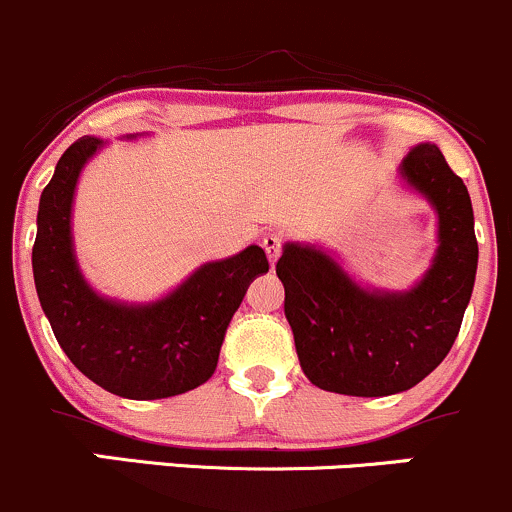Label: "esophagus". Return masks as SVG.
<instances>
[{
  "mask_svg": "<svg viewBox=\"0 0 512 512\" xmlns=\"http://www.w3.org/2000/svg\"><path fill=\"white\" fill-rule=\"evenodd\" d=\"M282 245H284V238L279 233H267L265 238H262V247H265V252H267V257L272 265L277 262L279 252H282Z\"/></svg>",
  "mask_w": 512,
  "mask_h": 512,
  "instance_id": "obj_1",
  "label": "esophagus"
}]
</instances>
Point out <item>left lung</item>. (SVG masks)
<instances>
[{
	"label": "left lung",
	"instance_id": "obj_1",
	"mask_svg": "<svg viewBox=\"0 0 512 512\" xmlns=\"http://www.w3.org/2000/svg\"><path fill=\"white\" fill-rule=\"evenodd\" d=\"M398 172L437 213V252L413 289H364L316 245L286 243L277 262L296 355L323 391L369 398L413 389L462 328L479 262L469 192L432 143L411 148Z\"/></svg>",
	"mask_w": 512,
	"mask_h": 512
}]
</instances>
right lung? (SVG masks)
Here are the masks:
<instances>
[{
	"mask_svg": "<svg viewBox=\"0 0 512 512\" xmlns=\"http://www.w3.org/2000/svg\"><path fill=\"white\" fill-rule=\"evenodd\" d=\"M104 140L84 136L65 150L38 204L33 279L55 340L94 384L133 401L192 391L216 372L218 352L247 286L269 269L262 247L206 262L172 294L121 303L97 294L72 247L77 179Z\"/></svg>",
	"mask_w": 512,
	"mask_h": 512,
	"instance_id": "1",
	"label": "right lung"
}]
</instances>
